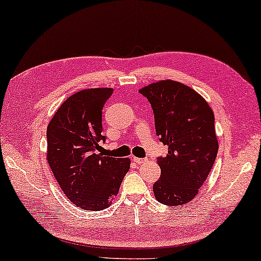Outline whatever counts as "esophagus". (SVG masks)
Here are the masks:
<instances>
[{
	"mask_svg": "<svg viewBox=\"0 0 261 261\" xmlns=\"http://www.w3.org/2000/svg\"><path fill=\"white\" fill-rule=\"evenodd\" d=\"M133 161H134L136 164H141V163L146 162V160H144V159H139V158H133Z\"/></svg>",
	"mask_w": 261,
	"mask_h": 261,
	"instance_id": "obj_1",
	"label": "esophagus"
}]
</instances>
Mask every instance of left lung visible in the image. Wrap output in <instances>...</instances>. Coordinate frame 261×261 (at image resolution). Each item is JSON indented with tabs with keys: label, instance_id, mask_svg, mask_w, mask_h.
<instances>
[{
	"label": "left lung",
	"instance_id": "left-lung-1",
	"mask_svg": "<svg viewBox=\"0 0 261 261\" xmlns=\"http://www.w3.org/2000/svg\"><path fill=\"white\" fill-rule=\"evenodd\" d=\"M150 102L156 135L168 146L159 158L161 177L153 186L164 205L189 203L210 174L218 151L215 115L209 103L191 87L160 80L139 91Z\"/></svg>",
	"mask_w": 261,
	"mask_h": 261
}]
</instances>
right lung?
<instances>
[{"label":"right lung","instance_id":"obj_1","mask_svg":"<svg viewBox=\"0 0 261 261\" xmlns=\"http://www.w3.org/2000/svg\"><path fill=\"white\" fill-rule=\"evenodd\" d=\"M113 89H87L67 98L47 126V162L67 198L87 211L111 205L129 170V159L98 154L102 107Z\"/></svg>","mask_w":261,"mask_h":261}]
</instances>
